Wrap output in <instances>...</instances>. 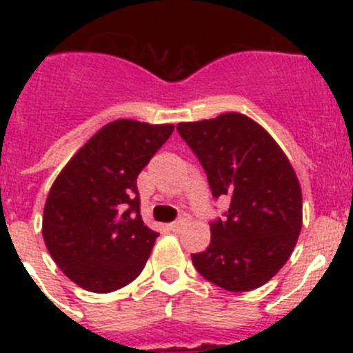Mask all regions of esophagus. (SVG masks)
Returning <instances> with one entry per match:
<instances>
[{"instance_id":"1","label":"esophagus","mask_w":353,"mask_h":353,"mask_svg":"<svg viewBox=\"0 0 353 353\" xmlns=\"http://www.w3.org/2000/svg\"><path fill=\"white\" fill-rule=\"evenodd\" d=\"M187 223H189V217H180L179 221H174V223L170 224V230L171 232H180Z\"/></svg>"}]
</instances>
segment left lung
I'll return each mask as SVG.
<instances>
[{
    "label": "left lung",
    "instance_id": "obj_1",
    "mask_svg": "<svg viewBox=\"0 0 353 353\" xmlns=\"http://www.w3.org/2000/svg\"><path fill=\"white\" fill-rule=\"evenodd\" d=\"M199 159L212 196L230 199L210 224V245L192 254L205 279L228 292H251L288 261L302 228V191L281 146L245 114L224 113L176 125Z\"/></svg>",
    "mask_w": 353,
    "mask_h": 353
}]
</instances>
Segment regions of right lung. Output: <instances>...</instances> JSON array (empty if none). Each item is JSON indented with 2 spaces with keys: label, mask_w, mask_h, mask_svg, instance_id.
<instances>
[{
  "label": "right lung",
  "mask_w": 353,
  "mask_h": 353,
  "mask_svg": "<svg viewBox=\"0 0 353 353\" xmlns=\"http://www.w3.org/2000/svg\"><path fill=\"white\" fill-rule=\"evenodd\" d=\"M173 129L171 123L111 121L56 176L43 207V242L81 288L114 292L145 269L159 233L143 223L136 180Z\"/></svg>",
  "instance_id": "add662e5"
}]
</instances>
